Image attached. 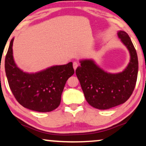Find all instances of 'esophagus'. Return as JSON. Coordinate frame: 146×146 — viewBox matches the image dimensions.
I'll list each match as a JSON object with an SVG mask.
<instances>
[{"mask_svg": "<svg viewBox=\"0 0 146 146\" xmlns=\"http://www.w3.org/2000/svg\"><path fill=\"white\" fill-rule=\"evenodd\" d=\"M78 65H79L78 62H77L76 61L73 62V68H74V70H76L77 67H78Z\"/></svg>", "mask_w": 146, "mask_h": 146, "instance_id": "34e87169", "label": "esophagus"}]
</instances>
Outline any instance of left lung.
Listing matches in <instances>:
<instances>
[{
	"label": "left lung",
	"instance_id": "left-lung-1",
	"mask_svg": "<svg viewBox=\"0 0 146 146\" xmlns=\"http://www.w3.org/2000/svg\"><path fill=\"white\" fill-rule=\"evenodd\" d=\"M118 36L131 54L130 62L125 71L117 74L106 73L91 60L80 61L81 66L75 71L87 102L98 109H109L125 103L131 96L137 82L136 50L126 32L120 31Z\"/></svg>",
	"mask_w": 146,
	"mask_h": 146
}]
</instances>
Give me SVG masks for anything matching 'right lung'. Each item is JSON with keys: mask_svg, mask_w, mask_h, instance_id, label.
I'll return each instance as SVG.
<instances>
[{"mask_svg": "<svg viewBox=\"0 0 146 146\" xmlns=\"http://www.w3.org/2000/svg\"><path fill=\"white\" fill-rule=\"evenodd\" d=\"M5 56V67L13 94L21 106L37 112L56 109L61 100L66 82L74 74L71 62L54 66L33 74L24 73L16 66L13 57V42Z\"/></svg>", "mask_w": 146, "mask_h": 146, "instance_id": "obj_1", "label": "right lung"}]
</instances>
